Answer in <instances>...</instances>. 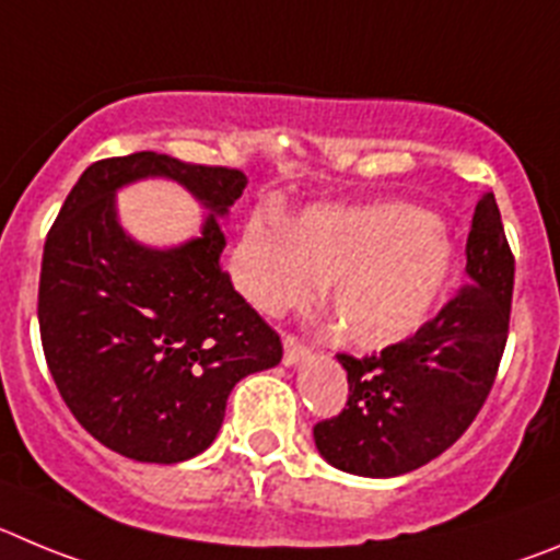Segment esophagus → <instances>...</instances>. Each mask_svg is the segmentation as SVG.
<instances>
[{
    "label": "esophagus",
    "instance_id": "34e87169",
    "mask_svg": "<svg viewBox=\"0 0 560 560\" xmlns=\"http://www.w3.org/2000/svg\"><path fill=\"white\" fill-rule=\"evenodd\" d=\"M306 357H310V349H306L304 342H301L299 337L287 335L284 337V365H299V362H304Z\"/></svg>",
    "mask_w": 560,
    "mask_h": 560
}]
</instances>
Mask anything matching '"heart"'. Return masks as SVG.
I'll return each instance as SVG.
<instances>
[{"label": "heart", "mask_w": 560, "mask_h": 560, "mask_svg": "<svg viewBox=\"0 0 560 560\" xmlns=\"http://www.w3.org/2000/svg\"><path fill=\"white\" fill-rule=\"evenodd\" d=\"M455 270L446 225L410 203L315 206L290 225L259 214L231 250V279L261 315L301 310L329 284L337 329L362 351L410 340Z\"/></svg>", "instance_id": "b5f03b06"}]
</instances>
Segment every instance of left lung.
I'll return each mask as SVG.
<instances>
[{
	"instance_id": "left-lung-1",
	"label": "left lung",
	"mask_w": 560,
	"mask_h": 560,
	"mask_svg": "<svg viewBox=\"0 0 560 560\" xmlns=\"http://www.w3.org/2000/svg\"><path fill=\"white\" fill-rule=\"evenodd\" d=\"M513 254L491 192L466 240V284L410 340L380 354H337L349 401L312 435L324 460L360 477H399L446 452L491 393L508 342Z\"/></svg>"
}]
</instances>
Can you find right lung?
<instances>
[{"instance_id": "add662e5", "label": "right lung", "mask_w": 560, "mask_h": 560, "mask_svg": "<svg viewBox=\"0 0 560 560\" xmlns=\"http://www.w3.org/2000/svg\"><path fill=\"white\" fill-rule=\"evenodd\" d=\"M142 177L185 186L210 214L175 249L121 229L116 192ZM240 170L164 153L94 161L44 243L38 326L60 396L89 435L142 463L209 450L229 393L281 362V340L220 268V220L243 195Z\"/></svg>"}]
</instances>
